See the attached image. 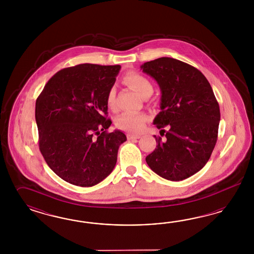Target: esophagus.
Here are the masks:
<instances>
[{
    "label": "esophagus",
    "mask_w": 254,
    "mask_h": 254,
    "mask_svg": "<svg viewBox=\"0 0 254 254\" xmlns=\"http://www.w3.org/2000/svg\"><path fill=\"white\" fill-rule=\"evenodd\" d=\"M127 139L132 140V139H137V138H140V135H138V134H131V133H128V134L127 135Z\"/></svg>",
    "instance_id": "esophagus-1"
}]
</instances>
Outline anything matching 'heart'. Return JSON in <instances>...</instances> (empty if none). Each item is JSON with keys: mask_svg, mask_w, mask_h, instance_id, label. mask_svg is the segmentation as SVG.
Listing matches in <instances>:
<instances>
[{"mask_svg": "<svg viewBox=\"0 0 254 254\" xmlns=\"http://www.w3.org/2000/svg\"><path fill=\"white\" fill-rule=\"evenodd\" d=\"M124 80L141 97H144L147 94L153 93L154 91V86L151 81L142 74H139L137 72H129L125 76ZM116 87L113 86L109 89L106 97L108 107L112 110L116 109ZM146 122L147 116L145 115L133 112H127L118 116V118L116 119V126L123 130L139 132L144 128Z\"/></svg>", "mask_w": 254, "mask_h": 254, "instance_id": "b5f03b06", "label": "heart"}]
</instances>
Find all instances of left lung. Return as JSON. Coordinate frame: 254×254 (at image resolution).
Here are the masks:
<instances>
[{"mask_svg":"<svg viewBox=\"0 0 254 254\" xmlns=\"http://www.w3.org/2000/svg\"><path fill=\"white\" fill-rule=\"evenodd\" d=\"M140 68L161 89V112L154 124L165 137L154 136L157 145L146 163L169 181L191 177L207 164L218 138L221 115L213 90L200 70L172 58L145 62Z\"/></svg>","mask_w":254,"mask_h":254,"instance_id":"left-lung-1","label":"left lung"}]
</instances>
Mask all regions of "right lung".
Returning <instances> with one entry per match:
<instances>
[{"label":"right lung","instance_id":"obj_1","mask_svg":"<svg viewBox=\"0 0 254 254\" xmlns=\"http://www.w3.org/2000/svg\"><path fill=\"white\" fill-rule=\"evenodd\" d=\"M120 65L80 64L58 71L35 105L39 148L49 168L70 185L89 187L111 174L122 131L108 132L106 97Z\"/></svg>","mask_w":254,"mask_h":254}]
</instances>
